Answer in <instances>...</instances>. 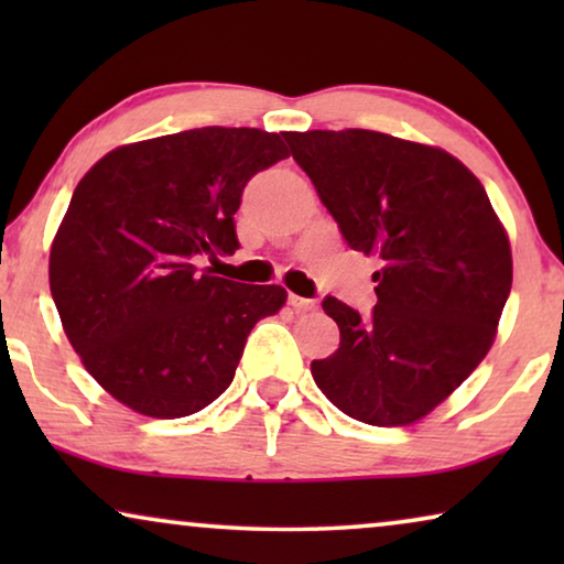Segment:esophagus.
<instances>
[{
	"label": "esophagus",
	"mask_w": 564,
	"mask_h": 564,
	"mask_svg": "<svg viewBox=\"0 0 564 564\" xmlns=\"http://www.w3.org/2000/svg\"><path fill=\"white\" fill-rule=\"evenodd\" d=\"M288 303H290L292 307H295V311H313V307H315V300H311V297H300V295H290Z\"/></svg>",
	"instance_id": "obj_1"
}]
</instances>
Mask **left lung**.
<instances>
[{"label":"left lung","instance_id":"obj_1","mask_svg":"<svg viewBox=\"0 0 564 564\" xmlns=\"http://www.w3.org/2000/svg\"><path fill=\"white\" fill-rule=\"evenodd\" d=\"M354 251L380 269L375 311L326 297L341 344L313 359L338 411L405 426L452 395L488 354L511 295V246L485 187L442 149L377 130L284 133Z\"/></svg>","mask_w":564,"mask_h":564}]
</instances>
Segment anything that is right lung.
I'll list each match as a JSON object with an SVG mask.
<instances>
[{
	"instance_id": "1",
	"label": "right lung",
	"mask_w": 564,
	"mask_h": 564,
	"mask_svg": "<svg viewBox=\"0 0 564 564\" xmlns=\"http://www.w3.org/2000/svg\"><path fill=\"white\" fill-rule=\"evenodd\" d=\"M290 151L257 128H195L120 145L76 184L51 246V295L87 372L135 413L182 419L234 382L276 284L213 276L238 249L253 174Z\"/></svg>"
}]
</instances>
